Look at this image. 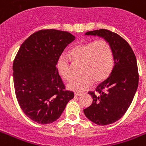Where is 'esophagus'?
Here are the masks:
<instances>
[{
  "mask_svg": "<svg viewBox=\"0 0 146 146\" xmlns=\"http://www.w3.org/2000/svg\"><path fill=\"white\" fill-rule=\"evenodd\" d=\"M82 95H83L82 92H75V96H81Z\"/></svg>",
  "mask_w": 146,
  "mask_h": 146,
  "instance_id": "obj_1",
  "label": "esophagus"
}]
</instances>
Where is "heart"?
Here are the masks:
<instances>
[{"label": "heart", "mask_w": 146, "mask_h": 146, "mask_svg": "<svg viewBox=\"0 0 146 146\" xmlns=\"http://www.w3.org/2000/svg\"><path fill=\"white\" fill-rule=\"evenodd\" d=\"M74 62L81 63L80 75L73 77L67 83L72 91L82 92L91 86L92 82H103L111 75L113 67V54L111 45L105 40L89 42L75 46L70 51ZM57 70L64 80L71 76L70 62L62 55L57 60Z\"/></svg>", "instance_id": "heart-1"}]
</instances>
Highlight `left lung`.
I'll return each mask as SVG.
<instances>
[{"label": "left lung", "instance_id": "1", "mask_svg": "<svg viewBox=\"0 0 146 146\" xmlns=\"http://www.w3.org/2000/svg\"><path fill=\"white\" fill-rule=\"evenodd\" d=\"M86 35L104 38L113 50L114 66L110 76L98 86L96 92H89L93 102L83 111L96 124H111L124 115L136 94L139 83L136 55L124 38L111 31L101 29Z\"/></svg>", "mask_w": 146, "mask_h": 146}]
</instances>
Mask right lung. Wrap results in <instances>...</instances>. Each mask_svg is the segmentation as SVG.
<instances>
[{"label": "right lung", "mask_w": 146, "mask_h": 146, "mask_svg": "<svg viewBox=\"0 0 146 146\" xmlns=\"http://www.w3.org/2000/svg\"><path fill=\"white\" fill-rule=\"evenodd\" d=\"M74 39L68 32L41 29L24 41L15 57L13 76L17 102L35 122L48 124L57 120L74 97L73 92L66 90L56 67Z\"/></svg>", "instance_id": "right-lung-1"}]
</instances>
